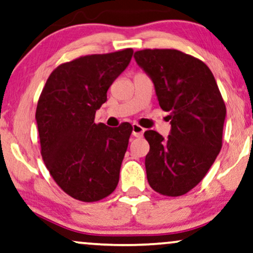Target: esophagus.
<instances>
[{
	"label": "esophagus",
	"mask_w": 253,
	"mask_h": 253,
	"mask_svg": "<svg viewBox=\"0 0 253 253\" xmlns=\"http://www.w3.org/2000/svg\"><path fill=\"white\" fill-rule=\"evenodd\" d=\"M143 133H145V128H143V127H141L140 125H137V124L132 125V134L134 136L141 137L143 135Z\"/></svg>",
	"instance_id": "esophagus-1"
}]
</instances>
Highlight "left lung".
Masks as SVG:
<instances>
[{
  "label": "left lung",
  "mask_w": 253,
  "mask_h": 253,
  "mask_svg": "<svg viewBox=\"0 0 253 253\" xmlns=\"http://www.w3.org/2000/svg\"><path fill=\"white\" fill-rule=\"evenodd\" d=\"M134 58L152 78L160 107L170 116L167 139L146 130L147 180L156 193L181 196L200 183L222 148L226 108L202 60L174 49H145Z\"/></svg>",
  "instance_id": "8db88e82"
}]
</instances>
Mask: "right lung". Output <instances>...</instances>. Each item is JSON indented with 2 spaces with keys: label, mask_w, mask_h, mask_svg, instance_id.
<instances>
[{
  "label": "right lung",
  "mask_w": 253,
  "mask_h": 253,
  "mask_svg": "<svg viewBox=\"0 0 253 253\" xmlns=\"http://www.w3.org/2000/svg\"><path fill=\"white\" fill-rule=\"evenodd\" d=\"M133 49L87 55L60 64L40 95L36 121L41 154L60 189L83 202H97L113 193L132 126L112 128L95 124V111L127 68Z\"/></svg>",
  "instance_id": "obj_1"
}]
</instances>
